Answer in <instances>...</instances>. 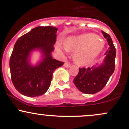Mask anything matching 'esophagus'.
<instances>
[{"label":"esophagus","instance_id":"obj_1","mask_svg":"<svg viewBox=\"0 0 129 129\" xmlns=\"http://www.w3.org/2000/svg\"><path fill=\"white\" fill-rule=\"evenodd\" d=\"M64 67H66V68H70L71 67V64H70V62H68V61L65 62L64 64Z\"/></svg>","mask_w":129,"mask_h":129}]
</instances>
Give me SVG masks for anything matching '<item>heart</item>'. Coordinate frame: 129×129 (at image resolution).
I'll return each instance as SVG.
<instances>
[{
	"instance_id": "1",
	"label": "heart",
	"mask_w": 129,
	"mask_h": 129,
	"mask_svg": "<svg viewBox=\"0 0 129 129\" xmlns=\"http://www.w3.org/2000/svg\"><path fill=\"white\" fill-rule=\"evenodd\" d=\"M66 51H74V62L79 66H87L92 63L103 50L104 41L92 33L82 34L78 36L69 37L64 42ZM61 51V47H57Z\"/></svg>"
}]
</instances>
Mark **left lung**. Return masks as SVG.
I'll return each mask as SVG.
<instances>
[{
	"label": "left lung",
	"instance_id": "left-lung-1",
	"mask_svg": "<svg viewBox=\"0 0 129 129\" xmlns=\"http://www.w3.org/2000/svg\"><path fill=\"white\" fill-rule=\"evenodd\" d=\"M102 32L109 45L105 54L106 56L103 62L92 68H79L78 74L73 81L79 90L84 93L94 94L102 90L114 73L116 48L110 36L103 31Z\"/></svg>",
	"mask_w": 129,
	"mask_h": 129
}]
</instances>
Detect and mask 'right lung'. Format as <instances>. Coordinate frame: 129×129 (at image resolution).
<instances>
[{"mask_svg":"<svg viewBox=\"0 0 129 129\" xmlns=\"http://www.w3.org/2000/svg\"><path fill=\"white\" fill-rule=\"evenodd\" d=\"M57 31L52 26H38L15 43L10 58L11 79L15 88L22 95L35 97L45 93L50 85L54 71L64 64L52 56ZM36 50L41 52L42 59L36 65H33L30 57Z\"/></svg>","mask_w":129,"mask_h":129,"instance_id":"add662e5","label":"right lung"}]
</instances>
